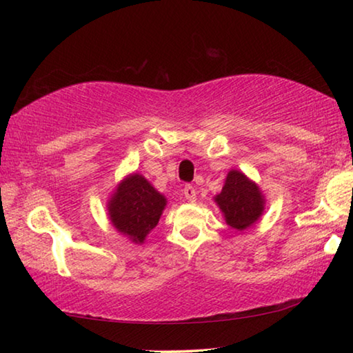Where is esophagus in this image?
<instances>
[{"label":"esophagus","mask_w":353,"mask_h":353,"mask_svg":"<svg viewBox=\"0 0 353 353\" xmlns=\"http://www.w3.org/2000/svg\"><path fill=\"white\" fill-rule=\"evenodd\" d=\"M183 194H185V199H187L188 202L196 201V190H194L193 185H185Z\"/></svg>","instance_id":"1"}]
</instances>
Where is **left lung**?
Listing matches in <instances>:
<instances>
[{"instance_id": "left-lung-1", "label": "left lung", "mask_w": 353, "mask_h": 353, "mask_svg": "<svg viewBox=\"0 0 353 353\" xmlns=\"http://www.w3.org/2000/svg\"><path fill=\"white\" fill-rule=\"evenodd\" d=\"M227 225L236 232L252 227L265 212L266 198L261 188L240 170L227 172L223 190L213 198Z\"/></svg>"}]
</instances>
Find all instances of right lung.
Masks as SVG:
<instances>
[{"label": "right lung", "instance_id": "obj_1", "mask_svg": "<svg viewBox=\"0 0 353 353\" xmlns=\"http://www.w3.org/2000/svg\"><path fill=\"white\" fill-rule=\"evenodd\" d=\"M166 198L140 172L123 179L107 201V214L117 232L143 244L166 207Z\"/></svg>", "mask_w": 353, "mask_h": 353}]
</instances>
